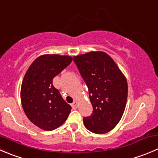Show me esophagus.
<instances>
[{"label":"esophagus","mask_w":158,"mask_h":158,"mask_svg":"<svg viewBox=\"0 0 158 158\" xmlns=\"http://www.w3.org/2000/svg\"><path fill=\"white\" fill-rule=\"evenodd\" d=\"M72 107H73V109H77V107H78V102H77V101H74V102L72 103Z\"/></svg>","instance_id":"esophagus-1"}]
</instances>
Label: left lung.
<instances>
[{
	"mask_svg": "<svg viewBox=\"0 0 158 158\" xmlns=\"http://www.w3.org/2000/svg\"><path fill=\"white\" fill-rule=\"evenodd\" d=\"M86 83L93 106L91 116L83 118L86 129L102 134L116 126L127 99V79L113 59L103 52H90L73 57Z\"/></svg>",
	"mask_w": 158,
	"mask_h": 158,
	"instance_id": "1",
	"label": "left lung"
}]
</instances>
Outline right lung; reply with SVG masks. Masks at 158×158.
<instances>
[{
  "instance_id": "obj_1",
  "label": "right lung",
  "mask_w": 158,
  "mask_h": 158,
  "mask_svg": "<svg viewBox=\"0 0 158 158\" xmlns=\"http://www.w3.org/2000/svg\"><path fill=\"white\" fill-rule=\"evenodd\" d=\"M72 61L71 56L43 55L32 62L24 75L21 88L23 110L29 120L44 131L61 126L71 111V106L62 99L52 80Z\"/></svg>"
}]
</instances>
